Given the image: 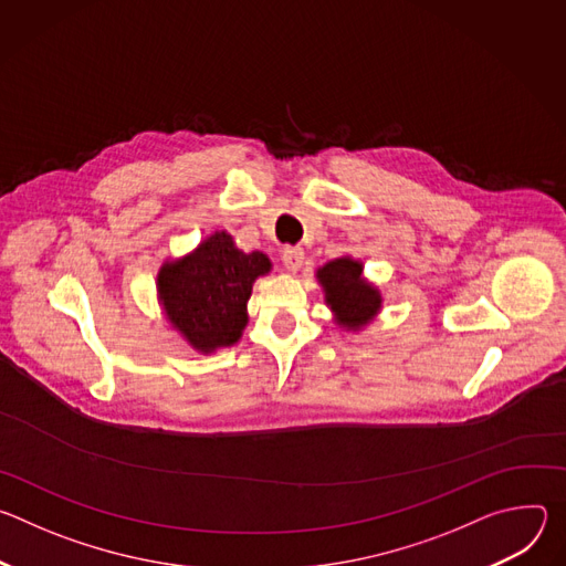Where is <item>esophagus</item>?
Listing matches in <instances>:
<instances>
[{
  "instance_id": "esophagus-1",
  "label": "esophagus",
  "mask_w": 566,
  "mask_h": 566,
  "mask_svg": "<svg viewBox=\"0 0 566 566\" xmlns=\"http://www.w3.org/2000/svg\"><path fill=\"white\" fill-rule=\"evenodd\" d=\"M280 260L286 266V271L295 273L304 262V251L300 247H284L282 253H280Z\"/></svg>"
}]
</instances>
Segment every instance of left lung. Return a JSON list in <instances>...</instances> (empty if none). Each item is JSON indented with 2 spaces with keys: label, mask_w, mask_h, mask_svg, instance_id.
Returning a JSON list of instances; mask_svg holds the SVG:
<instances>
[{
  "label": "left lung",
  "mask_w": 566,
  "mask_h": 566,
  "mask_svg": "<svg viewBox=\"0 0 566 566\" xmlns=\"http://www.w3.org/2000/svg\"><path fill=\"white\" fill-rule=\"evenodd\" d=\"M317 280L325 286L327 304L336 311L343 327L360 329L378 313L380 293L363 280V264L349 258H340L322 266Z\"/></svg>",
  "instance_id": "obj_1"
}]
</instances>
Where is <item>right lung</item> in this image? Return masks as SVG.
<instances>
[{
    "label": "right lung",
    "mask_w": 566,
    "mask_h": 566,
    "mask_svg": "<svg viewBox=\"0 0 566 566\" xmlns=\"http://www.w3.org/2000/svg\"><path fill=\"white\" fill-rule=\"evenodd\" d=\"M269 271L264 253L239 251L228 232H214L192 255L160 266L156 284L172 325L210 354L239 340L253 282Z\"/></svg>",
    "instance_id": "add662e5"
}]
</instances>
